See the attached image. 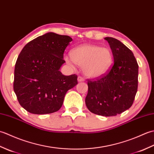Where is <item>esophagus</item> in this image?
I'll return each mask as SVG.
<instances>
[{
	"label": "esophagus",
	"instance_id": "obj_1",
	"mask_svg": "<svg viewBox=\"0 0 154 154\" xmlns=\"http://www.w3.org/2000/svg\"><path fill=\"white\" fill-rule=\"evenodd\" d=\"M78 79V81H79V82H84V81H85V79H84L83 77H81V76L78 77V79Z\"/></svg>",
	"mask_w": 154,
	"mask_h": 154
}]
</instances>
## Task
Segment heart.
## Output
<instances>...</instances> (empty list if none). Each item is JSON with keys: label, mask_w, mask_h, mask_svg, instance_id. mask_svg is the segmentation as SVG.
<instances>
[{"label": "heart", "mask_w": 154, "mask_h": 154, "mask_svg": "<svg viewBox=\"0 0 154 154\" xmlns=\"http://www.w3.org/2000/svg\"><path fill=\"white\" fill-rule=\"evenodd\" d=\"M71 60L75 64L83 67L86 76L97 78L103 76L112 63V54L108 48H100L94 45H82L71 52ZM67 63L71 65L72 61L65 57Z\"/></svg>", "instance_id": "1"}]
</instances>
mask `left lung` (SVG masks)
Segmentation results:
<instances>
[{"label":"left lung","instance_id":"obj_1","mask_svg":"<svg viewBox=\"0 0 154 154\" xmlns=\"http://www.w3.org/2000/svg\"><path fill=\"white\" fill-rule=\"evenodd\" d=\"M110 45L114 62L102 77L88 79L87 109L103 116L121 114L132 105L138 90V65L132 51L117 39L104 38Z\"/></svg>","mask_w":154,"mask_h":154}]
</instances>
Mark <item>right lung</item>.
Instances as JSON below:
<instances>
[{"instance_id":"add662e5","label":"right lung","mask_w":154,"mask_h":154,"mask_svg":"<svg viewBox=\"0 0 154 154\" xmlns=\"http://www.w3.org/2000/svg\"><path fill=\"white\" fill-rule=\"evenodd\" d=\"M72 41L68 35L48 32L25 45L14 68V91L20 104L35 114L56 112L67 91L78 83L75 74L65 76L60 69Z\"/></svg>"}]
</instances>
